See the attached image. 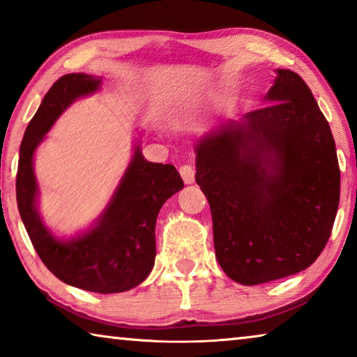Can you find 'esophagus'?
<instances>
[{"instance_id":"obj_1","label":"esophagus","mask_w":357,"mask_h":357,"mask_svg":"<svg viewBox=\"0 0 357 357\" xmlns=\"http://www.w3.org/2000/svg\"><path fill=\"white\" fill-rule=\"evenodd\" d=\"M179 173L181 176H183L185 184H192L193 181H195V170H193L192 165H187V164L183 165L179 168Z\"/></svg>"}]
</instances>
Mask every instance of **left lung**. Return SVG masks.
Segmentation results:
<instances>
[{
	"instance_id": "obj_1",
	"label": "left lung",
	"mask_w": 357,
	"mask_h": 357,
	"mask_svg": "<svg viewBox=\"0 0 357 357\" xmlns=\"http://www.w3.org/2000/svg\"><path fill=\"white\" fill-rule=\"evenodd\" d=\"M275 74L269 105L195 144L215 258L229 279L249 287L309 268L328 244L340 200L329 123L296 72Z\"/></svg>"
}]
</instances>
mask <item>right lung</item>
Instances as JSON below:
<instances>
[{
    "label": "right lung",
    "instance_id": "add662e5",
    "mask_svg": "<svg viewBox=\"0 0 357 357\" xmlns=\"http://www.w3.org/2000/svg\"><path fill=\"white\" fill-rule=\"evenodd\" d=\"M100 78L68 74L53 83L20 146L17 204L26 233L42 263L68 285L94 293L128 291L146 279L155 258V220L160 208L184 187L176 168L144 159L137 144L110 203L86 233L58 239L38 211L34 151L72 102L100 88Z\"/></svg>",
    "mask_w": 357,
    "mask_h": 357
}]
</instances>
